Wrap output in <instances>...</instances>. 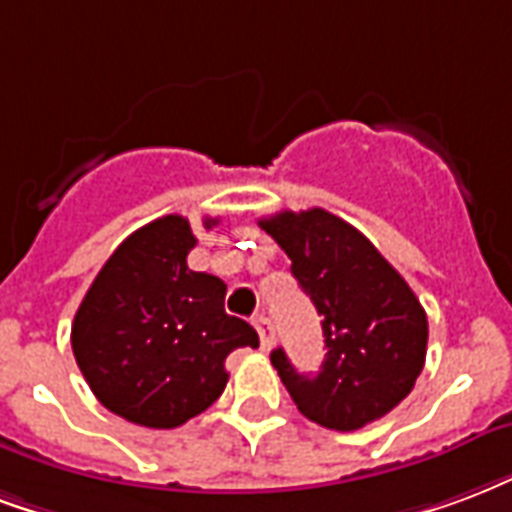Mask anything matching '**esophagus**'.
<instances>
[{
	"label": "esophagus",
	"mask_w": 512,
	"mask_h": 512,
	"mask_svg": "<svg viewBox=\"0 0 512 512\" xmlns=\"http://www.w3.org/2000/svg\"><path fill=\"white\" fill-rule=\"evenodd\" d=\"M255 331L257 336H260V347L268 350V347L274 344V325H271V320H268V317H257Z\"/></svg>",
	"instance_id": "34e87169"
}]
</instances>
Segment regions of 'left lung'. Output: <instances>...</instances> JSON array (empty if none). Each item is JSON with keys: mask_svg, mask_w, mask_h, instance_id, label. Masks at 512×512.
<instances>
[{"mask_svg": "<svg viewBox=\"0 0 512 512\" xmlns=\"http://www.w3.org/2000/svg\"><path fill=\"white\" fill-rule=\"evenodd\" d=\"M260 227L323 317L325 361L298 374L282 347L271 363L295 407L333 431H355L407 399L426 363L429 320L396 268L361 230L325 208L282 211Z\"/></svg>", "mask_w": 512, "mask_h": 512, "instance_id": "left-lung-1", "label": "left lung"}]
</instances>
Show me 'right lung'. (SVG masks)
<instances>
[{
  "instance_id": "obj_1",
  "label": "right lung",
  "mask_w": 512,
  "mask_h": 512,
  "mask_svg": "<svg viewBox=\"0 0 512 512\" xmlns=\"http://www.w3.org/2000/svg\"><path fill=\"white\" fill-rule=\"evenodd\" d=\"M195 244L179 214L143 225L75 312L70 342L92 393L146 429H176L208 410L225 391L227 355L260 344L252 325L225 312V282L187 266Z\"/></svg>"
}]
</instances>
